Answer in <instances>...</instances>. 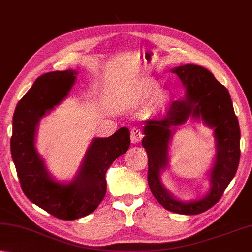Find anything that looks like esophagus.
I'll return each instance as SVG.
<instances>
[{"instance_id": "1", "label": "esophagus", "mask_w": 252, "mask_h": 252, "mask_svg": "<svg viewBox=\"0 0 252 252\" xmlns=\"http://www.w3.org/2000/svg\"><path fill=\"white\" fill-rule=\"evenodd\" d=\"M144 138V134H142V130L138 127H134L130 131V139L132 144H139L141 139Z\"/></svg>"}]
</instances>
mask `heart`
<instances>
[{"label":"heart","instance_id":"1","mask_svg":"<svg viewBox=\"0 0 252 252\" xmlns=\"http://www.w3.org/2000/svg\"><path fill=\"white\" fill-rule=\"evenodd\" d=\"M158 92H159L158 83L154 81V80H145V81H142L138 87H137L135 92L132 93V95L129 98L130 104L134 106L141 105V104L148 102L149 99H151L155 95H157Z\"/></svg>","mask_w":252,"mask_h":252}]
</instances>
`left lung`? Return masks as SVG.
<instances>
[{"label":"left lung","instance_id":"8db88e82","mask_svg":"<svg viewBox=\"0 0 252 252\" xmlns=\"http://www.w3.org/2000/svg\"><path fill=\"white\" fill-rule=\"evenodd\" d=\"M171 71L181 80L185 96L171 104L163 118L145 121L142 147L148 155V184L165 210L196 215L214 206L235 177L240 159V128L229 92L210 71L195 64L180 65ZM189 118L202 119L215 128L217 156L210 175V192L198 201L182 202L163 187L159 174L167 166L168 142L175 127Z\"/></svg>","mask_w":252,"mask_h":252}]
</instances>
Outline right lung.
<instances>
[{"instance_id":"add662e5","label":"right lung","mask_w":252,"mask_h":252,"mask_svg":"<svg viewBox=\"0 0 252 252\" xmlns=\"http://www.w3.org/2000/svg\"><path fill=\"white\" fill-rule=\"evenodd\" d=\"M75 70L40 75L18 102L13 116L11 153L22 189L27 198L52 216L64 220L91 214L106 194L105 173L130 145L127 127L107 138H93L74 179L55 181L36 149V132L41 117L67 97L75 82Z\"/></svg>"}]
</instances>
